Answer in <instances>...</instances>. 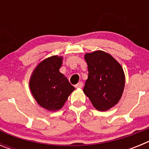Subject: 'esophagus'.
I'll return each mask as SVG.
<instances>
[{
    "label": "esophagus",
    "mask_w": 149,
    "mask_h": 149,
    "mask_svg": "<svg viewBox=\"0 0 149 149\" xmlns=\"http://www.w3.org/2000/svg\"><path fill=\"white\" fill-rule=\"evenodd\" d=\"M83 86H84V84H83V82L81 81V82H79L77 85H75V87L78 88V89H81V88L83 87Z\"/></svg>",
    "instance_id": "esophagus-1"
}]
</instances>
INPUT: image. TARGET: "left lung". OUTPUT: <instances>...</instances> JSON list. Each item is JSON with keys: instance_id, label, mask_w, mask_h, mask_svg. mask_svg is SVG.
I'll return each mask as SVG.
<instances>
[{"instance_id": "8db88e82", "label": "left lung", "mask_w": 149, "mask_h": 149, "mask_svg": "<svg viewBox=\"0 0 149 149\" xmlns=\"http://www.w3.org/2000/svg\"><path fill=\"white\" fill-rule=\"evenodd\" d=\"M88 78L84 94L98 111H107L118 104L123 93L125 77L120 63L110 54L95 51L84 55Z\"/></svg>"}]
</instances>
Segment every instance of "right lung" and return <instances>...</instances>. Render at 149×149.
I'll list each match as a JSON object with an SVG mask.
<instances>
[{"label":"right lung","mask_w":149,"mask_h":149,"mask_svg":"<svg viewBox=\"0 0 149 149\" xmlns=\"http://www.w3.org/2000/svg\"><path fill=\"white\" fill-rule=\"evenodd\" d=\"M63 56H51L39 63L30 77L29 86L38 104L55 112L63 108L74 87L60 72Z\"/></svg>","instance_id":"1"}]
</instances>
